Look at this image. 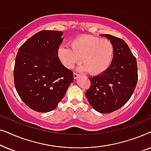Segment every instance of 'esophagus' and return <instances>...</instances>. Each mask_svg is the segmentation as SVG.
I'll return each mask as SVG.
<instances>
[{
    "label": "esophagus",
    "instance_id": "esophagus-1",
    "mask_svg": "<svg viewBox=\"0 0 151 151\" xmlns=\"http://www.w3.org/2000/svg\"><path fill=\"white\" fill-rule=\"evenodd\" d=\"M79 76H80L79 74H78V73H73V78H74V79H78Z\"/></svg>",
    "mask_w": 151,
    "mask_h": 151
}]
</instances>
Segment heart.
Masks as SVG:
<instances>
[{"label":"heart","mask_w":151,"mask_h":151,"mask_svg":"<svg viewBox=\"0 0 151 151\" xmlns=\"http://www.w3.org/2000/svg\"><path fill=\"white\" fill-rule=\"evenodd\" d=\"M114 55V47L110 40L93 36H82L70 41V47L61 46L58 56L67 69H72L80 61L81 70L92 75L103 73L110 67Z\"/></svg>","instance_id":"heart-1"}]
</instances>
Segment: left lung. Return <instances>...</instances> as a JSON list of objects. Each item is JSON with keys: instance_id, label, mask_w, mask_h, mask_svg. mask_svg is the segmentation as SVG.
<instances>
[{"instance_id": "left-lung-1", "label": "left lung", "mask_w": 151, "mask_h": 151, "mask_svg": "<svg viewBox=\"0 0 151 151\" xmlns=\"http://www.w3.org/2000/svg\"><path fill=\"white\" fill-rule=\"evenodd\" d=\"M101 36L113 45V61L103 73L88 78L91 87L86 96L94 110L109 113L123 106L133 95L137 82V66L136 58L122 39L109 34Z\"/></svg>"}]
</instances>
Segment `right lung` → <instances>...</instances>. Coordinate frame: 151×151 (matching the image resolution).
<instances>
[{"mask_svg": "<svg viewBox=\"0 0 151 151\" xmlns=\"http://www.w3.org/2000/svg\"><path fill=\"white\" fill-rule=\"evenodd\" d=\"M63 33L41 31L18 49L14 65V84L20 98L35 111L56 108L73 80V72L58 56Z\"/></svg>", "mask_w": 151, "mask_h": 151, "instance_id": "obj_1", "label": "right lung"}]
</instances>
